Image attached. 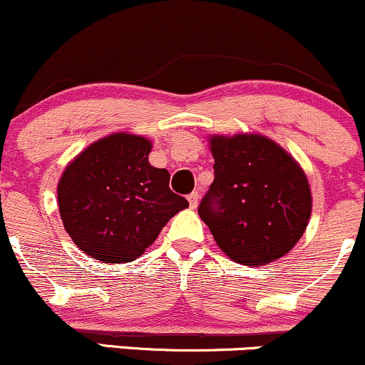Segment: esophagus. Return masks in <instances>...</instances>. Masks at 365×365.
Returning a JSON list of instances; mask_svg holds the SVG:
<instances>
[{
	"instance_id": "1",
	"label": "esophagus",
	"mask_w": 365,
	"mask_h": 365,
	"mask_svg": "<svg viewBox=\"0 0 365 365\" xmlns=\"http://www.w3.org/2000/svg\"><path fill=\"white\" fill-rule=\"evenodd\" d=\"M187 202H190L191 208H196V207H198V202H200V195L196 193V191H193L191 195H187Z\"/></svg>"
}]
</instances>
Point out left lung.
<instances>
[{"mask_svg": "<svg viewBox=\"0 0 365 365\" xmlns=\"http://www.w3.org/2000/svg\"><path fill=\"white\" fill-rule=\"evenodd\" d=\"M214 182L198 214L215 243L237 264L265 265L304 236L312 195L304 169L260 134L210 136Z\"/></svg>", "mask_w": 365, "mask_h": 365, "instance_id": "left-lung-1", "label": "left lung"}]
</instances>
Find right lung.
<instances>
[{"instance_id":"1","label":"right lung","mask_w":365,"mask_h":365,"mask_svg":"<svg viewBox=\"0 0 365 365\" xmlns=\"http://www.w3.org/2000/svg\"><path fill=\"white\" fill-rule=\"evenodd\" d=\"M150 139L115 133L81 151L58 181L65 231L86 255L125 264L145 253L187 200L172 193L170 174L150 165Z\"/></svg>"}]
</instances>
